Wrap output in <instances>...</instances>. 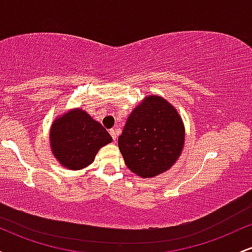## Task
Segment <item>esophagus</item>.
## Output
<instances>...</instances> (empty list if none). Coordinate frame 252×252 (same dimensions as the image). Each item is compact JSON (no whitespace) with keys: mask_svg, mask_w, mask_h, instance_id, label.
I'll use <instances>...</instances> for the list:
<instances>
[{"mask_svg":"<svg viewBox=\"0 0 252 252\" xmlns=\"http://www.w3.org/2000/svg\"><path fill=\"white\" fill-rule=\"evenodd\" d=\"M110 135H111L112 140H114V141H116V140H117V136H118V129L114 128V129H111V130H110Z\"/></svg>","mask_w":252,"mask_h":252,"instance_id":"1","label":"esophagus"}]
</instances>
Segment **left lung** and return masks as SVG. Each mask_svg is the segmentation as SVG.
<instances>
[{
  "label": "left lung",
  "mask_w": 252,
  "mask_h": 252,
  "mask_svg": "<svg viewBox=\"0 0 252 252\" xmlns=\"http://www.w3.org/2000/svg\"><path fill=\"white\" fill-rule=\"evenodd\" d=\"M185 144V126L178 110L164 98L149 94L132 110L118 137L126 167L141 178L170 169Z\"/></svg>",
  "instance_id": "8db88e82"
}]
</instances>
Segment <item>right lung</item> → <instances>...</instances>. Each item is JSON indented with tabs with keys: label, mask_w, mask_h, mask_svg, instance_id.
<instances>
[{
	"label": "right lung",
	"mask_w": 252,
	"mask_h": 252,
	"mask_svg": "<svg viewBox=\"0 0 252 252\" xmlns=\"http://www.w3.org/2000/svg\"><path fill=\"white\" fill-rule=\"evenodd\" d=\"M112 137L82 108L70 109L56 117L50 129L52 154L65 168L84 169L94 161L98 150Z\"/></svg>",
	"instance_id": "1"
}]
</instances>
